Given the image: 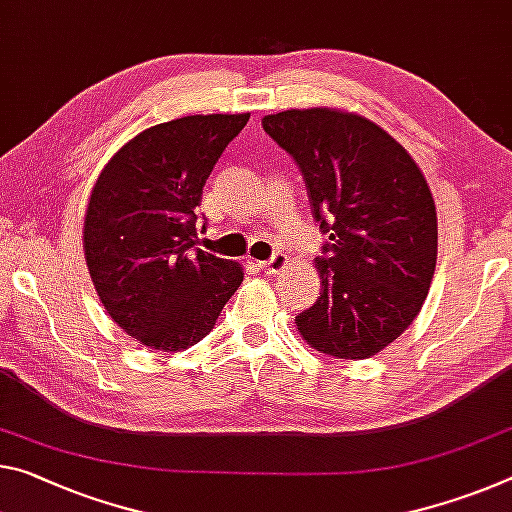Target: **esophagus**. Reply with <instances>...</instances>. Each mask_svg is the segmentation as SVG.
I'll return each mask as SVG.
<instances>
[{"label":"esophagus","mask_w":512,"mask_h":512,"mask_svg":"<svg viewBox=\"0 0 512 512\" xmlns=\"http://www.w3.org/2000/svg\"><path fill=\"white\" fill-rule=\"evenodd\" d=\"M287 264H289V257L285 253H275L271 259H266V262H259L262 271L266 273H280L282 269H287Z\"/></svg>","instance_id":"esophagus-1"}]
</instances>
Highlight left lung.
<instances>
[{
    "label": "left lung",
    "instance_id": "1",
    "mask_svg": "<svg viewBox=\"0 0 512 512\" xmlns=\"http://www.w3.org/2000/svg\"><path fill=\"white\" fill-rule=\"evenodd\" d=\"M264 132L303 170L321 230V294L296 316L316 351L364 360L415 321L437 262V214L408 150L371 120L339 109L264 116Z\"/></svg>",
    "mask_w": 512,
    "mask_h": 512
}]
</instances>
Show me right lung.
I'll use <instances>...</instances> for the list:
<instances>
[{
	"label": "right lung",
	"instance_id": "obj_1",
	"mask_svg": "<svg viewBox=\"0 0 512 512\" xmlns=\"http://www.w3.org/2000/svg\"><path fill=\"white\" fill-rule=\"evenodd\" d=\"M248 118L212 113L145 129L113 154L88 198L84 255L97 296L154 351L198 344L243 282L241 264L196 246L202 186Z\"/></svg>",
	"mask_w": 512,
	"mask_h": 512
}]
</instances>
